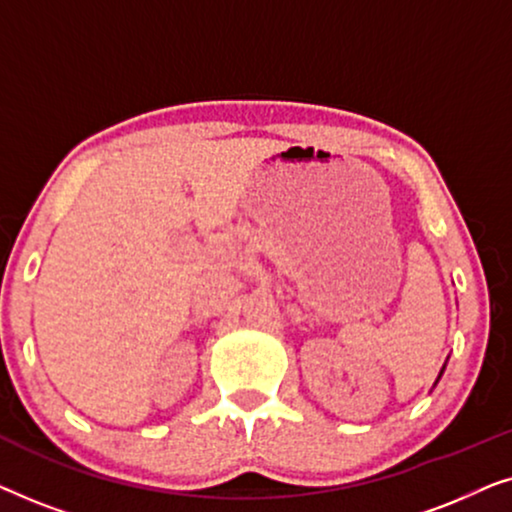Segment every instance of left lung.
I'll list each match as a JSON object with an SVG mask.
<instances>
[{"label": "left lung", "mask_w": 512, "mask_h": 512, "mask_svg": "<svg viewBox=\"0 0 512 512\" xmlns=\"http://www.w3.org/2000/svg\"><path fill=\"white\" fill-rule=\"evenodd\" d=\"M443 373H445V366L440 368V373H438V380H440V375H443ZM438 380H436V384H438ZM436 384H433V387H436Z\"/></svg>", "instance_id": "left-lung-1"}]
</instances>
